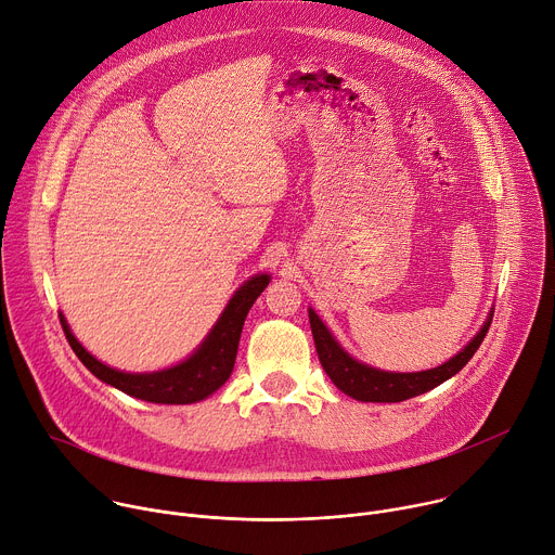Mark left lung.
<instances>
[{"mask_svg": "<svg viewBox=\"0 0 555 555\" xmlns=\"http://www.w3.org/2000/svg\"><path fill=\"white\" fill-rule=\"evenodd\" d=\"M309 325H311L315 351H319V360L325 373L343 392L349 395V398L358 402H404L443 384L469 362V358L477 353V349L481 347L492 325V313L488 315L481 332L474 336L454 358H450L441 366L417 371V373L379 371L353 360L338 345V340L332 336V332L325 327V323L319 319V315H315L313 309H309Z\"/></svg>", "mask_w": 555, "mask_h": 555, "instance_id": "left-lung-1", "label": "left lung"}]
</instances>
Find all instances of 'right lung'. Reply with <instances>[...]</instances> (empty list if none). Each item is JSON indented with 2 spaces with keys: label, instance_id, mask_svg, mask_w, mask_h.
<instances>
[{
  "label": "right lung",
  "instance_id": "obj_1",
  "mask_svg": "<svg viewBox=\"0 0 555 555\" xmlns=\"http://www.w3.org/2000/svg\"><path fill=\"white\" fill-rule=\"evenodd\" d=\"M268 283V274L248 279L228 300L219 321L195 353L176 366L153 373H125L103 364L74 338L63 313H59V319L72 351L105 384L131 395L135 400L153 404H193L208 398L230 377L246 315Z\"/></svg>",
  "mask_w": 555,
  "mask_h": 555
}]
</instances>
